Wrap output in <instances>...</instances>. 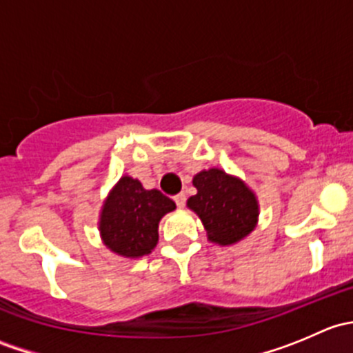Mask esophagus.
<instances>
[{
	"mask_svg": "<svg viewBox=\"0 0 353 353\" xmlns=\"http://www.w3.org/2000/svg\"><path fill=\"white\" fill-rule=\"evenodd\" d=\"M174 201H176V205L179 206V208H183V206L186 205V194L184 193L176 194V196H174Z\"/></svg>",
	"mask_w": 353,
	"mask_h": 353,
	"instance_id": "obj_1",
	"label": "esophagus"
}]
</instances>
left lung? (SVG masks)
<instances>
[{"mask_svg":"<svg viewBox=\"0 0 353 353\" xmlns=\"http://www.w3.org/2000/svg\"><path fill=\"white\" fill-rule=\"evenodd\" d=\"M193 184L198 193L188 199V206L201 219L208 241L230 245L254 230L259 205L244 181L213 167L198 172Z\"/></svg>","mask_w":353,"mask_h":353,"instance_id":"8db88e82","label":"left lung"}]
</instances>
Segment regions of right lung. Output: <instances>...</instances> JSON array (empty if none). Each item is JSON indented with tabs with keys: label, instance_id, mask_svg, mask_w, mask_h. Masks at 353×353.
<instances>
[{
	"label": "right lung",
	"instance_id": "1",
	"mask_svg": "<svg viewBox=\"0 0 353 353\" xmlns=\"http://www.w3.org/2000/svg\"><path fill=\"white\" fill-rule=\"evenodd\" d=\"M172 210L176 203L159 190H145L138 179L123 176L102 205V241L124 258L150 254L159 243L160 219Z\"/></svg>",
	"mask_w": 353,
	"mask_h": 353
}]
</instances>
